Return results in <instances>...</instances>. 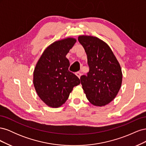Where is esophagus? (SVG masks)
Returning a JSON list of instances; mask_svg holds the SVG:
<instances>
[{
  "label": "esophagus",
  "instance_id": "esophagus-1",
  "mask_svg": "<svg viewBox=\"0 0 146 146\" xmlns=\"http://www.w3.org/2000/svg\"><path fill=\"white\" fill-rule=\"evenodd\" d=\"M76 76H77L79 78H80V77H81V76H82V74H81V72H77L76 73Z\"/></svg>",
  "mask_w": 146,
  "mask_h": 146
}]
</instances>
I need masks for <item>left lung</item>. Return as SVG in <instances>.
<instances>
[{"instance_id": "8db88e82", "label": "left lung", "mask_w": 146, "mask_h": 146, "mask_svg": "<svg viewBox=\"0 0 146 146\" xmlns=\"http://www.w3.org/2000/svg\"><path fill=\"white\" fill-rule=\"evenodd\" d=\"M78 40L85 49L90 70L80 77L88 100L95 106H105L116 98L120 90L121 66L111 48L99 38L82 35Z\"/></svg>"}]
</instances>
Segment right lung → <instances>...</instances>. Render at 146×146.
I'll return each mask as SVG.
<instances>
[{"instance_id": "obj_1", "label": "right lung", "mask_w": 146, "mask_h": 146, "mask_svg": "<svg viewBox=\"0 0 146 146\" xmlns=\"http://www.w3.org/2000/svg\"><path fill=\"white\" fill-rule=\"evenodd\" d=\"M76 39L67 38L53 42L43 52L33 72V85L38 96L47 106L58 108L68 99L80 80L68 70L66 58Z\"/></svg>"}]
</instances>
